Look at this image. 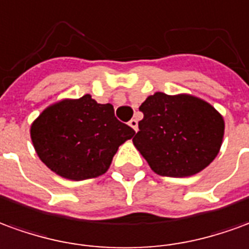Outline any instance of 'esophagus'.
<instances>
[{
  "label": "esophagus",
  "instance_id": "esophagus-1",
  "mask_svg": "<svg viewBox=\"0 0 249 249\" xmlns=\"http://www.w3.org/2000/svg\"><path fill=\"white\" fill-rule=\"evenodd\" d=\"M128 124H130V127L134 128V131H138V121L137 119H131L128 122Z\"/></svg>",
  "mask_w": 249,
  "mask_h": 249
}]
</instances>
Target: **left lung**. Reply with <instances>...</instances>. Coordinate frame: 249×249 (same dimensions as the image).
Wrapping results in <instances>:
<instances>
[{
	"label": "left lung",
	"instance_id": "left-lung-1",
	"mask_svg": "<svg viewBox=\"0 0 249 249\" xmlns=\"http://www.w3.org/2000/svg\"><path fill=\"white\" fill-rule=\"evenodd\" d=\"M139 110L134 146L151 170L165 177H190L217 157L224 138L223 115L201 98L156 92Z\"/></svg>",
	"mask_w": 249,
	"mask_h": 249
}]
</instances>
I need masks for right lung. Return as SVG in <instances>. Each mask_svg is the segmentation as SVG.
<instances>
[{
  "label": "right lung",
  "mask_w": 249,
  "mask_h": 249,
  "mask_svg": "<svg viewBox=\"0 0 249 249\" xmlns=\"http://www.w3.org/2000/svg\"><path fill=\"white\" fill-rule=\"evenodd\" d=\"M134 134L116 119L112 105H99L89 93L48 106L31 124L38 158L57 176L72 181L105 174L119 146Z\"/></svg>",
  "instance_id": "obj_1"
}]
</instances>
